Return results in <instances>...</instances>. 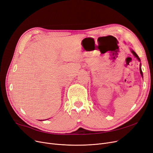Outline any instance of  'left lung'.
Returning a JSON list of instances; mask_svg holds the SVG:
<instances>
[{
	"instance_id": "obj_1",
	"label": "left lung",
	"mask_w": 153,
	"mask_h": 153,
	"mask_svg": "<svg viewBox=\"0 0 153 153\" xmlns=\"http://www.w3.org/2000/svg\"><path fill=\"white\" fill-rule=\"evenodd\" d=\"M131 52H132V54H133V56L137 59V60L140 62L141 61V60H140V59H139V56L137 55V54L136 53L132 50V49H131ZM139 71H140V74H141V76H142V77H143V72H142V69H141V64L140 63V66H139Z\"/></svg>"
}]
</instances>
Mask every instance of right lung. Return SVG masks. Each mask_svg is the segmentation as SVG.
Masks as SVG:
<instances>
[{
  "label": "right lung",
  "instance_id": "add662e5",
  "mask_svg": "<svg viewBox=\"0 0 153 153\" xmlns=\"http://www.w3.org/2000/svg\"><path fill=\"white\" fill-rule=\"evenodd\" d=\"M40 121H42V120H40ZM43 121H44V120H43Z\"/></svg>",
  "mask_w": 153,
  "mask_h": 153
}]
</instances>
